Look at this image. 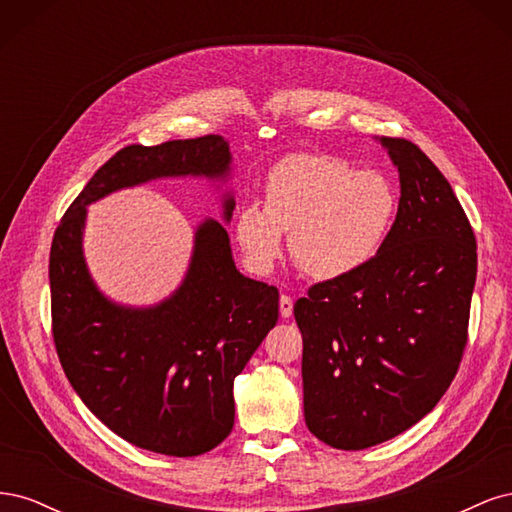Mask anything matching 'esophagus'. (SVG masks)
Returning <instances> with one entry per match:
<instances>
[{
  "instance_id": "obj_1",
  "label": "esophagus",
  "mask_w": 512,
  "mask_h": 512,
  "mask_svg": "<svg viewBox=\"0 0 512 512\" xmlns=\"http://www.w3.org/2000/svg\"><path fill=\"white\" fill-rule=\"evenodd\" d=\"M280 314H282V318L292 316V299L288 297V294H282L280 297Z\"/></svg>"
}]
</instances>
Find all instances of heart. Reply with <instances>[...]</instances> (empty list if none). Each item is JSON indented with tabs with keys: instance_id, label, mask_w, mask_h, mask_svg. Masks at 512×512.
Here are the masks:
<instances>
[{
	"instance_id": "obj_1",
	"label": "heart",
	"mask_w": 512,
	"mask_h": 512,
	"mask_svg": "<svg viewBox=\"0 0 512 512\" xmlns=\"http://www.w3.org/2000/svg\"><path fill=\"white\" fill-rule=\"evenodd\" d=\"M399 196L378 170L322 153H294L265 183V207L237 213L235 237L250 267L265 273L284 252V232L301 271L337 280L378 256L397 220Z\"/></svg>"
}]
</instances>
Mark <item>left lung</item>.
Segmentation results:
<instances>
[{"mask_svg": "<svg viewBox=\"0 0 512 512\" xmlns=\"http://www.w3.org/2000/svg\"><path fill=\"white\" fill-rule=\"evenodd\" d=\"M399 170L397 220L378 256L294 303L307 429L342 451L399 436L436 408L468 342L476 239L459 200L406 138H380Z\"/></svg>", "mask_w": 512, "mask_h": 512, "instance_id": "1", "label": "left lung"}]
</instances>
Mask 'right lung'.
I'll use <instances>...</instances> for the list:
<instances>
[{
    "label": "right lung",
    "mask_w": 512,
    "mask_h": 512,
    "mask_svg": "<svg viewBox=\"0 0 512 512\" xmlns=\"http://www.w3.org/2000/svg\"><path fill=\"white\" fill-rule=\"evenodd\" d=\"M232 156L218 134L130 145L89 179L61 218L49 260L57 356L72 389L126 442L170 457H196L235 425L232 384L275 327L280 292L237 271L222 222L194 232L188 273L151 307L111 301L83 256L87 205L164 177L226 181ZM228 222L235 198L224 196Z\"/></svg>",
    "instance_id": "right-lung-1"
}]
</instances>
